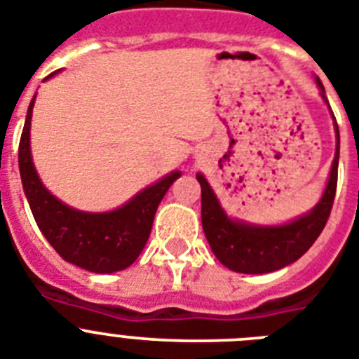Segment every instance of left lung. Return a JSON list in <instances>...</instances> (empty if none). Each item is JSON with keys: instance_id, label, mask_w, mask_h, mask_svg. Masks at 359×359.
Listing matches in <instances>:
<instances>
[{"instance_id": "1", "label": "left lung", "mask_w": 359, "mask_h": 359, "mask_svg": "<svg viewBox=\"0 0 359 359\" xmlns=\"http://www.w3.org/2000/svg\"><path fill=\"white\" fill-rule=\"evenodd\" d=\"M316 82L325 98L323 83L319 78ZM336 133H338V147H336L332 170L323 197L309 215H303L290 224L261 228V226L230 221L219 206V201L206 179L203 175H197L201 184V198H203L201 201L203 230L213 254L224 266L241 273H268L297 261L314 245L327 224L336 197L339 161L338 123H336Z\"/></svg>"}]
</instances>
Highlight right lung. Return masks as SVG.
I'll return each mask as SVG.
<instances>
[{
    "label": "right lung",
    "mask_w": 359,
    "mask_h": 359,
    "mask_svg": "<svg viewBox=\"0 0 359 359\" xmlns=\"http://www.w3.org/2000/svg\"><path fill=\"white\" fill-rule=\"evenodd\" d=\"M34 98L29 105L21 131L18 161L23 191L36 224L50 246L69 263L96 273H111L128 268L146 246L156 208L180 173L175 171L168 175L114 212L83 213L65 206L43 188L32 164L29 129Z\"/></svg>",
    "instance_id": "obj_1"
}]
</instances>
